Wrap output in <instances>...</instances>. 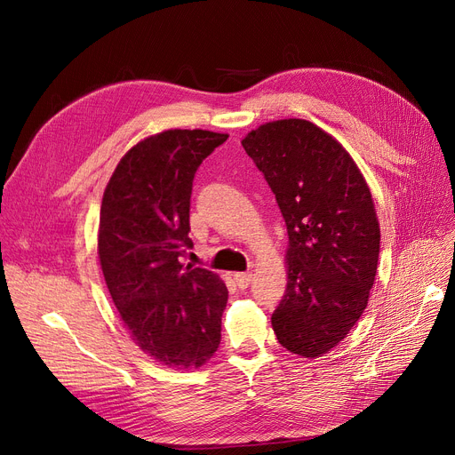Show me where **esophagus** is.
<instances>
[{"mask_svg": "<svg viewBox=\"0 0 455 455\" xmlns=\"http://www.w3.org/2000/svg\"><path fill=\"white\" fill-rule=\"evenodd\" d=\"M234 280L237 283V288L245 290V288H249L251 282H252V273H235Z\"/></svg>", "mask_w": 455, "mask_h": 455, "instance_id": "obj_1", "label": "esophagus"}]
</instances>
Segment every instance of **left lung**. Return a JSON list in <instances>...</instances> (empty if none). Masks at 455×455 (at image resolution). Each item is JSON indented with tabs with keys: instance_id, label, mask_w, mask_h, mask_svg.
I'll return each mask as SVG.
<instances>
[{
	"instance_id": "left-lung-1",
	"label": "left lung",
	"mask_w": 455,
	"mask_h": 455,
	"mask_svg": "<svg viewBox=\"0 0 455 455\" xmlns=\"http://www.w3.org/2000/svg\"><path fill=\"white\" fill-rule=\"evenodd\" d=\"M242 146L264 173L288 227V288L271 317L278 343L319 357L367 307L379 254L371 189L341 143L306 119H278Z\"/></svg>"
}]
</instances>
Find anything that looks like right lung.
<instances>
[{
    "label": "right lung",
    "instance_id": "add662e5",
    "mask_svg": "<svg viewBox=\"0 0 455 455\" xmlns=\"http://www.w3.org/2000/svg\"><path fill=\"white\" fill-rule=\"evenodd\" d=\"M228 138L170 129L138 141L103 194L98 254L131 339L155 362L197 369L221 341L228 290L208 269L184 266L197 167Z\"/></svg>",
    "mask_w": 455,
    "mask_h": 455
}]
</instances>
